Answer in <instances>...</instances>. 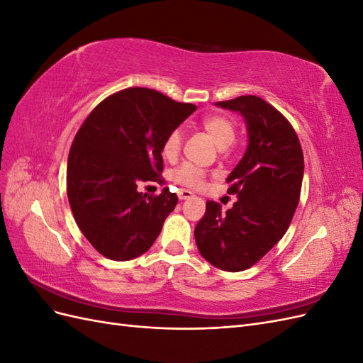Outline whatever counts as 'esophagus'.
Listing matches in <instances>:
<instances>
[{"mask_svg": "<svg viewBox=\"0 0 363 363\" xmlns=\"http://www.w3.org/2000/svg\"><path fill=\"white\" fill-rule=\"evenodd\" d=\"M177 195H179L180 200H189V199H192V196H194V192H191L189 189H180L177 192Z\"/></svg>", "mask_w": 363, "mask_h": 363, "instance_id": "esophagus-1", "label": "esophagus"}]
</instances>
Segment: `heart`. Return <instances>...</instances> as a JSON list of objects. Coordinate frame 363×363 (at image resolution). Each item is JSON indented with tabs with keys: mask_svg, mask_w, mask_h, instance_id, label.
Returning a JSON list of instances; mask_svg holds the SVG:
<instances>
[{
	"mask_svg": "<svg viewBox=\"0 0 363 363\" xmlns=\"http://www.w3.org/2000/svg\"><path fill=\"white\" fill-rule=\"evenodd\" d=\"M203 128L206 133L212 138L213 144L219 150H227L230 145H233L236 140L238 128L235 121L224 115H212L203 119ZM182 148V133L180 130H172L171 133L163 140L162 155L164 159H174L180 152ZM172 180L183 186H191L196 188L204 180V171L199 167H194L191 163H184L180 168L172 172Z\"/></svg>",
	"mask_w": 363,
	"mask_h": 363,
	"instance_id": "b5f03b06",
	"label": "heart"
}]
</instances>
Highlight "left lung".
Returning a JSON list of instances; mask_svg holds the SVG:
<instances>
[{"mask_svg": "<svg viewBox=\"0 0 363 363\" xmlns=\"http://www.w3.org/2000/svg\"><path fill=\"white\" fill-rule=\"evenodd\" d=\"M215 106L240 113L248 145L225 179L236 203L223 212L221 204L207 201L194 235L208 263L238 272L255 265L286 233L300 200L304 159L289 121L262 98L242 95Z\"/></svg>", "mask_w": 363, "mask_h": 363, "instance_id": "1", "label": "left lung"}]
</instances>
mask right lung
I'll return each instance as SVG.
<instances>
[{
  "label": "right lung",
  "mask_w": 363,
  "mask_h": 363,
  "mask_svg": "<svg viewBox=\"0 0 363 363\" xmlns=\"http://www.w3.org/2000/svg\"><path fill=\"white\" fill-rule=\"evenodd\" d=\"M196 106L147 87L119 91L98 104L75 135L67 191L75 223L92 247L112 260H131L151 248L177 195L138 191L163 169V140Z\"/></svg>",
  "instance_id": "1"
}]
</instances>
